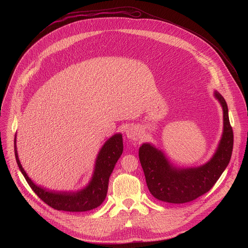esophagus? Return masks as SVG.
<instances>
[{
	"label": "esophagus",
	"mask_w": 248,
	"mask_h": 248,
	"mask_svg": "<svg viewBox=\"0 0 248 248\" xmlns=\"http://www.w3.org/2000/svg\"><path fill=\"white\" fill-rule=\"evenodd\" d=\"M126 137L131 140H136L140 136V130L136 126H129L125 131Z\"/></svg>",
	"instance_id": "34e87169"
}]
</instances>
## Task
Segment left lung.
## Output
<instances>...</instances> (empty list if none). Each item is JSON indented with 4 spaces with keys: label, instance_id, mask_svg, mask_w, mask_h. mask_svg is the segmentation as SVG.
I'll use <instances>...</instances> for the list:
<instances>
[{
    "label": "left lung",
    "instance_id": "left-lung-1",
    "mask_svg": "<svg viewBox=\"0 0 248 248\" xmlns=\"http://www.w3.org/2000/svg\"><path fill=\"white\" fill-rule=\"evenodd\" d=\"M214 96L222 106L224 126L218 147L208 162L198 167H175L155 145L145 142L140 146L138 155L146 184L151 194L158 200L173 204L190 202L213 187L229 165L233 133L228 105L218 91H214Z\"/></svg>",
    "mask_w": 248,
    "mask_h": 248
}]
</instances>
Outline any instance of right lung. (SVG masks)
<instances>
[{
    "label": "right lung",
    "instance_id": "1",
    "mask_svg": "<svg viewBox=\"0 0 248 248\" xmlns=\"http://www.w3.org/2000/svg\"><path fill=\"white\" fill-rule=\"evenodd\" d=\"M124 151L123 135H112L98 152L94 170L88 185L78 191H57L34 184L22 168L15 137V154L17 166L32 190L50 207L67 212H85L100 206L107 196L110 175Z\"/></svg>",
    "mask_w": 248,
    "mask_h": 248
}]
</instances>
